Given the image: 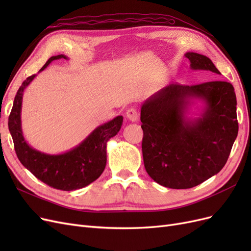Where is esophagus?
<instances>
[{
    "label": "esophagus",
    "mask_w": 251,
    "mask_h": 251,
    "mask_svg": "<svg viewBox=\"0 0 251 251\" xmlns=\"http://www.w3.org/2000/svg\"><path fill=\"white\" fill-rule=\"evenodd\" d=\"M126 117L128 121H131V123H137L138 119H139V114L137 112V110L131 108L128 109L126 113Z\"/></svg>",
    "instance_id": "obj_1"
}]
</instances>
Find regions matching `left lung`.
<instances>
[{"mask_svg": "<svg viewBox=\"0 0 251 251\" xmlns=\"http://www.w3.org/2000/svg\"><path fill=\"white\" fill-rule=\"evenodd\" d=\"M192 70L221 74L205 55L187 52ZM194 99L204 105L189 120ZM142 155L150 177L162 186L184 189L201 184L223 169L237 138V97L230 82L166 86L143 102Z\"/></svg>", "mask_w": 251, "mask_h": 251, "instance_id": "8db88e82", "label": "left lung"}]
</instances>
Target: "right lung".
Masks as SVG:
<instances>
[{
  "label": "right lung",
  "mask_w": 251,
  "mask_h": 251,
  "mask_svg": "<svg viewBox=\"0 0 251 251\" xmlns=\"http://www.w3.org/2000/svg\"><path fill=\"white\" fill-rule=\"evenodd\" d=\"M68 57L59 54L50 57L40 72L53 60ZM36 75L23 81L14 97L13 107L8 118V127L12 136L14 150L21 163L47 185L60 191H75L92 183L102 174L107 163V142L114 137L123 126L124 117L117 116L91 132L78 146L63 154L50 155L31 148L22 131L21 111L23 93Z\"/></svg>",
  "instance_id": "right-lung-1"
}]
</instances>
